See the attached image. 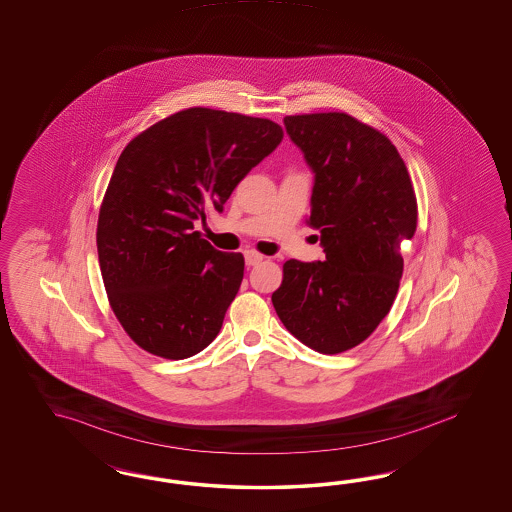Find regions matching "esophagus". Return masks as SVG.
<instances>
[{
  "instance_id": "34e87169",
  "label": "esophagus",
  "mask_w": 512,
  "mask_h": 512,
  "mask_svg": "<svg viewBox=\"0 0 512 512\" xmlns=\"http://www.w3.org/2000/svg\"><path fill=\"white\" fill-rule=\"evenodd\" d=\"M244 257H246V264H248V266H255V264L263 263L264 261V255L253 251V249H248V251L244 253Z\"/></svg>"
}]
</instances>
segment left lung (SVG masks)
Segmentation results:
<instances>
[{
    "instance_id": "1",
    "label": "left lung",
    "mask_w": 512,
    "mask_h": 512,
    "mask_svg": "<svg viewBox=\"0 0 512 512\" xmlns=\"http://www.w3.org/2000/svg\"><path fill=\"white\" fill-rule=\"evenodd\" d=\"M315 174L308 223L325 261L283 264L272 295L281 323L323 355L357 347L387 317L417 231V197L396 146L345 112L285 116Z\"/></svg>"
}]
</instances>
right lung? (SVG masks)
<instances>
[{"mask_svg":"<svg viewBox=\"0 0 512 512\" xmlns=\"http://www.w3.org/2000/svg\"><path fill=\"white\" fill-rule=\"evenodd\" d=\"M283 139L281 125L225 110H180L118 157L97 219L101 276L127 336L155 357L201 353L244 278L195 221L223 210L234 187Z\"/></svg>","mask_w":512,"mask_h":512,"instance_id":"add662e5","label":"right lung"}]
</instances>
